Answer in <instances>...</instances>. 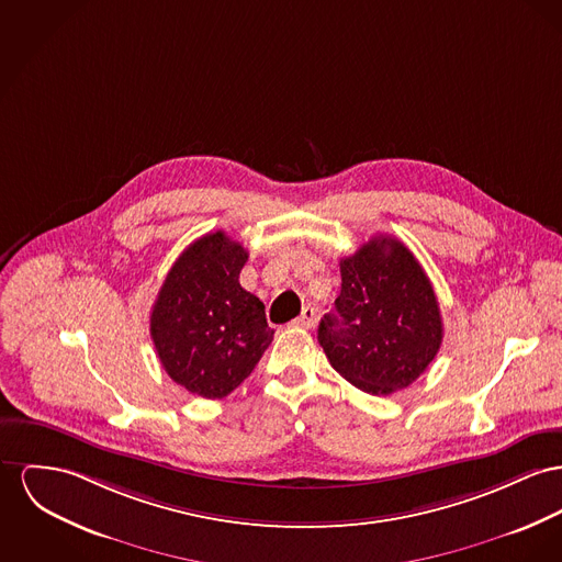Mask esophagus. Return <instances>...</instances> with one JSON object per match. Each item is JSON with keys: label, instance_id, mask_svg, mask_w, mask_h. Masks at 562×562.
Masks as SVG:
<instances>
[{"label": "esophagus", "instance_id": "34e87169", "mask_svg": "<svg viewBox=\"0 0 562 562\" xmlns=\"http://www.w3.org/2000/svg\"><path fill=\"white\" fill-rule=\"evenodd\" d=\"M315 322H317L315 308H313V306H304V308H302V313H300L299 319H296V326L311 330V328H315Z\"/></svg>", "mask_w": 562, "mask_h": 562}]
</instances>
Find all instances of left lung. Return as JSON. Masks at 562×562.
Instances as JSON below:
<instances>
[{
	"instance_id": "left-lung-1",
	"label": "left lung",
	"mask_w": 562,
	"mask_h": 562,
	"mask_svg": "<svg viewBox=\"0 0 562 562\" xmlns=\"http://www.w3.org/2000/svg\"><path fill=\"white\" fill-rule=\"evenodd\" d=\"M335 306L319 322L317 340L333 369L367 394L409 387L441 347L432 283L396 238L374 236L340 260Z\"/></svg>"
}]
</instances>
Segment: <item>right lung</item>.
<instances>
[{
    "label": "right lung",
    "instance_id": "right-lung-1",
    "mask_svg": "<svg viewBox=\"0 0 562 562\" xmlns=\"http://www.w3.org/2000/svg\"><path fill=\"white\" fill-rule=\"evenodd\" d=\"M247 249L204 234L172 263L150 313V338L172 381L202 398L236 390L272 342L263 302L238 283Z\"/></svg>",
    "mask_w": 562,
    "mask_h": 562
}]
</instances>
